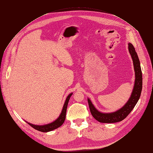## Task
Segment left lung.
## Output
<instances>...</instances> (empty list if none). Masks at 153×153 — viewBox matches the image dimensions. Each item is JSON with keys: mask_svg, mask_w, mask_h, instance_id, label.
<instances>
[{"mask_svg": "<svg viewBox=\"0 0 153 153\" xmlns=\"http://www.w3.org/2000/svg\"><path fill=\"white\" fill-rule=\"evenodd\" d=\"M128 50L130 53L134 66V70L135 74V84L131 94L130 98L121 108L111 113H102L97 110L91 101L88 98L91 113L93 117L97 121L103 123H114L123 121L126 118L128 114L131 112V110L135 107L140 98L142 89V74L140 68V64L135 49L133 45L130 43H128Z\"/></svg>", "mask_w": 153, "mask_h": 153, "instance_id": "obj_1", "label": "left lung"}]
</instances>
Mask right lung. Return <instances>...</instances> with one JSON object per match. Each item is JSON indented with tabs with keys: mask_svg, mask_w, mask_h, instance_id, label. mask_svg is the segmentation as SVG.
I'll use <instances>...</instances> for the list:
<instances>
[{
	"mask_svg": "<svg viewBox=\"0 0 153 153\" xmlns=\"http://www.w3.org/2000/svg\"><path fill=\"white\" fill-rule=\"evenodd\" d=\"M72 94H73V93H71L68 96V97L66 98V100L65 101V103H64V104L61 114H60L59 117L53 122L51 123L50 124H45V125H35V124H31L29 123H27H27H28L30 126H31L32 128L36 129V130H38L41 132H48L50 131H52V130H53V129H57V128L62 126V124L64 123V121H65L68 104L69 102V98H70V97L71 96Z\"/></svg>",
	"mask_w": 153,
	"mask_h": 153,
	"instance_id": "add662e5",
	"label": "right lung"
}]
</instances>
